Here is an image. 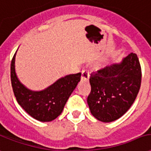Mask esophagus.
<instances>
[{"label": "esophagus", "mask_w": 151, "mask_h": 151, "mask_svg": "<svg viewBox=\"0 0 151 151\" xmlns=\"http://www.w3.org/2000/svg\"><path fill=\"white\" fill-rule=\"evenodd\" d=\"M89 78H90L89 72H88L87 70H82V71H81V80H83V81H89Z\"/></svg>", "instance_id": "esophagus-1"}]
</instances>
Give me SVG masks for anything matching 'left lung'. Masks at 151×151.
<instances>
[{"mask_svg":"<svg viewBox=\"0 0 151 151\" xmlns=\"http://www.w3.org/2000/svg\"><path fill=\"white\" fill-rule=\"evenodd\" d=\"M141 81V65L137 54L133 53L119 64L92 73L87 103L93 116L103 122L121 118L134 103Z\"/></svg>","mask_w":151,"mask_h":151,"instance_id":"8db88e82","label":"left lung"}]
</instances>
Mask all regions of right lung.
<instances>
[{
  "label": "right lung",
  "instance_id": "add662e5",
  "mask_svg": "<svg viewBox=\"0 0 151 151\" xmlns=\"http://www.w3.org/2000/svg\"><path fill=\"white\" fill-rule=\"evenodd\" d=\"M15 57L16 53L11 61V83L18 104L38 121L54 120L61 114L68 98L81 80V73L61 78L44 90L32 91L22 85L17 77Z\"/></svg>",
  "mask_w": 151,
  "mask_h": 151
}]
</instances>
